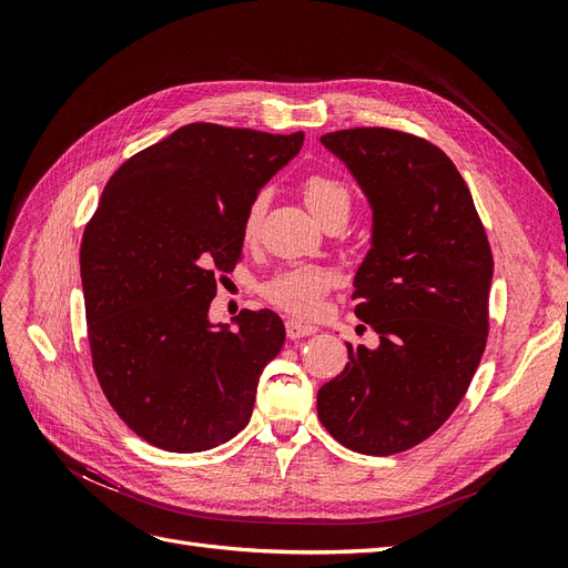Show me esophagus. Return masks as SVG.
Masks as SVG:
<instances>
[{"label": "esophagus", "mask_w": 568, "mask_h": 568, "mask_svg": "<svg viewBox=\"0 0 568 568\" xmlns=\"http://www.w3.org/2000/svg\"><path fill=\"white\" fill-rule=\"evenodd\" d=\"M317 332L315 324H307V322H301V320H286V336L288 338H303V336H311Z\"/></svg>", "instance_id": "1"}]
</instances>
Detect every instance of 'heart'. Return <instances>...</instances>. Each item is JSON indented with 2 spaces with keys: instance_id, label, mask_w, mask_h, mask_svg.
<instances>
[{
  "instance_id": "b5f03b06",
  "label": "heart",
  "mask_w": 568,
  "mask_h": 568,
  "mask_svg": "<svg viewBox=\"0 0 568 568\" xmlns=\"http://www.w3.org/2000/svg\"><path fill=\"white\" fill-rule=\"evenodd\" d=\"M301 194L303 201L322 225L334 217H346L351 215L353 209V194L348 184L324 175V173H313L307 175L301 182ZM267 209V196L257 194L246 209L244 222H242V239L244 244H255L257 234H261L263 225V215ZM334 284L332 272H326L324 267L315 265H303L294 270H284L280 274H274L272 280L263 284V296L272 303L282 307L286 313L294 315H313L317 313V307L322 305V298L329 286Z\"/></svg>"
}]
</instances>
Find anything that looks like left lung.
I'll return each mask as SVG.
<instances>
[{
  "instance_id": "obj_1",
  "label": "left lung",
  "mask_w": 568,
  "mask_h": 568,
  "mask_svg": "<svg viewBox=\"0 0 568 568\" xmlns=\"http://www.w3.org/2000/svg\"><path fill=\"white\" fill-rule=\"evenodd\" d=\"M372 209V248L355 272V315L379 346H351L317 393V417L363 455L415 448L445 424L486 351L493 253L455 163L422 136L355 128L320 140Z\"/></svg>"
}]
</instances>
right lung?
Here are the masks:
<instances>
[{"mask_svg": "<svg viewBox=\"0 0 568 568\" xmlns=\"http://www.w3.org/2000/svg\"><path fill=\"white\" fill-rule=\"evenodd\" d=\"M303 146L192 123L120 165L84 227L80 274L92 365L132 432L201 453L248 424L257 379L284 346L272 311L209 320L217 277L242 257L248 203Z\"/></svg>", "mask_w": 568, "mask_h": 568, "instance_id": "obj_1", "label": "right lung"}]
</instances>
